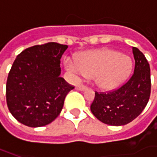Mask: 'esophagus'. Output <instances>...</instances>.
Instances as JSON below:
<instances>
[{
	"instance_id": "1",
	"label": "esophagus",
	"mask_w": 157,
	"mask_h": 157,
	"mask_svg": "<svg viewBox=\"0 0 157 157\" xmlns=\"http://www.w3.org/2000/svg\"><path fill=\"white\" fill-rule=\"evenodd\" d=\"M86 86H84V85H78L76 86V89L78 90V91H84V90H86Z\"/></svg>"
}]
</instances>
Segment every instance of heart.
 I'll return each mask as SVG.
<instances>
[{
    "label": "heart",
    "instance_id": "b5f03b06",
    "mask_svg": "<svg viewBox=\"0 0 157 157\" xmlns=\"http://www.w3.org/2000/svg\"><path fill=\"white\" fill-rule=\"evenodd\" d=\"M67 69L86 77H95L96 85L109 91L119 87L129 77L133 63L128 56L120 52L103 49L82 53L76 58H65Z\"/></svg>",
    "mask_w": 157,
    "mask_h": 157
}]
</instances>
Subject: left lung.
I'll use <instances>...</instances> for the list:
<instances>
[{"mask_svg": "<svg viewBox=\"0 0 157 157\" xmlns=\"http://www.w3.org/2000/svg\"><path fill=\"white\" fill-rule=\"evenodd\" d=\"M133 54L135 70L129 79L112 92H95L91 111L103 123L111 126L129 123L148 104L151 91L149 63L139 49L133 47Z\"/></svg>", "mask_w": 157, "mask_h": 157, "instance_id": "left-lung-1", "label": "left lung"}]
</instances>
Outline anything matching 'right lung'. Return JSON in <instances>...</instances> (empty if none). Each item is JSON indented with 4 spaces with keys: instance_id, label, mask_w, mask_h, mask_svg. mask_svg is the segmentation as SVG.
Returning <instances> with one entry per match:
<instances>
[{
    "instance_id": "add662e5",
    "label": "right lung",
    "mask_w": 157,
    "mask_h": 157,
    "mask_svg": "<svg viewBox=\"0 0 157 157\" xmlns=\"http://www.w3.org/2000/svg\"><path fill=\"white\" fill-rule=\"evenodd\" d=\"M67 48L47 43L16 57L7 79L6 100L9 112L21 124L43 127L61 113L66 95L74 88L60 77V59Z\"/></svg>"
}]
</instances>
